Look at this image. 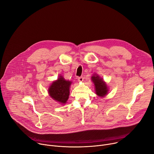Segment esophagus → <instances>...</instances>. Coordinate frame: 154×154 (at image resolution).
<instances>
[{
  "label": "esophagus",
  "mask_w": 154,
  "mask_h": 154,
  "mask_svg": "<svg viewBox=\"0 0 154 154\" xmlns=\"http://www.w3.org/2000/svg\"><path fill=\"white\" fill-rule=\"evenodd\" d=\"M77 80L79 82H82L83 81V77H80L77 78Z\"/></svg>",
  "instance_id": "34e87169"
}]
</instances>
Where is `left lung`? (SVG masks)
<instances>
[{
    "instance_id": "8db88e82",
    "label": "left lung",
    "mask_w": 154,
    "mask_h": 154,
    "mask_svg": "<svg viewBox=\"0 0 154 154\" xmlns=\"http://www.w3.org/2000/svg\"><path fill=\"white\" fill-rule=\"evenodd\" d=\"M93 82L94 84L96 94L100 97H104L108 94V89L106 83L99 75L95 74L91 77Z\"/></svg>"
}]
</instances>
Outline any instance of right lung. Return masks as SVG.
Masks as SVG:
<instances>
[{
    "mask_svg": "<svg viewBox=\"0 0 154 154\" xmlns=\"http://www.w3.org/2000/svg\"><path fill=\"white\" fill-rule=\"evenodd\" d=\"M71 83V81L66 80L63 76H59L58 79L54 82L49 88V96L61 104L66 103L69 98Z\"/></svg>",
    "mask_w": 154,
    "mask_h": 154,
    "instance_id": "add662e5",
    "label": "right lung"
}]
</instances>
